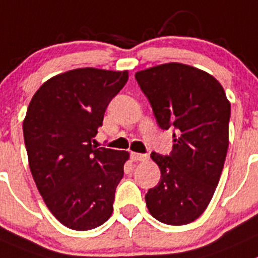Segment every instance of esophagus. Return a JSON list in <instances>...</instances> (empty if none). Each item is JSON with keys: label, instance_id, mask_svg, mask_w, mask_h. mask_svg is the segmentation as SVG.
<instances>
[{"label": "esophagus", "instance_id": "esophagus-1", "mask_svg": "<svg viewBox=\"0 0 258 258\" xmlns=\"http://www.w3.org/2000/svg\"><path fill=\"white\" fill-rule=\"evenodd\" d=\"M132 159L133 161H146L147 158H148V156L147 154H143V153H136V152H132Z\"/></svg>", "mask_w": 258, "mask_h": 258}]
</instances>
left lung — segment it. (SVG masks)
<instances>
[{
	"mask_svg": "<svg viewBox=\"0 0 258 258\" xmlns=\"http://www.w3.org/2000/svg\"><path fill=\"white\" fill-rule=\"evenodd\" d=\"M136 80L159 127L175 131L168 156L151 154L161 180L147 192V207L164 224H188L204 213L219 182L229 144L230 104L213 76L181 63L141 71Z\"/></svg>",
	"mask_w": 258,
	"mask_h": 258,
	"instance_id": "left-lung-1",
	"label": "left lung"
}]
</instances>
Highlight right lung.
Listing matches in <instances>:
<instances>
[{"mask_svg": "<svg viewBox=\"0 0 258 258\" xmlns=\"http://www.w3.org/2000/svg\"><path fill=\"white\" fill-rule=\"evenodd\" d=\"M126 81V71L78 68L46 81L29 104L23 131L31 175L51 214L71 229H94L112 213L129 153L92 142Z\"/></svg>", "mask_w": 258, "mask_h": 258, "instance_id": "right-lung-1", "label": "right lung"}]
</instances>
